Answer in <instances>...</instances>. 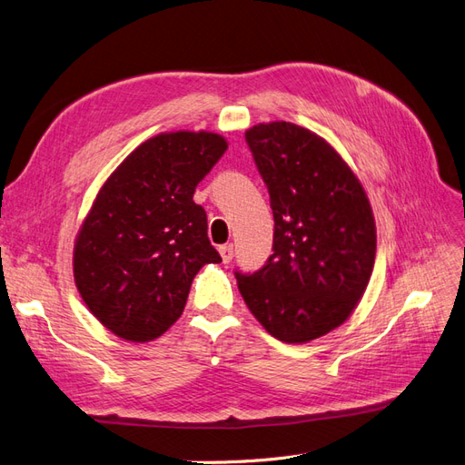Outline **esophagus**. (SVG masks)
Instances as JSON below:
<instances>
[{"label": "esophagus", "mask_w": 465, "mask_h": 465, "mask_svg": "<svg viewBox=\"0 0 465 465\" xmlns=\"http://www.w3.org/2000/svg\"><path fill=\"white\" fill-rule=\"evenodd\" d=\"M219 254H221V258H223L224 263H229V262L232 260V256H234V246H232V244H223V246H219Z\"/></svg>", "instance_id": "1"}]
</instances>
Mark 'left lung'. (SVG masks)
<instances>
[{
    "instance_id": "obj_1",
    "label": "left lung",
    "mask_w": 465,
    "mask_h": 465,
    "mask_svg": "<svg viewBox=\"0 0 465 465\" xmlns=\"http://www.w3.org/2000/svg\"><path fill=\"white\" fill-rule=\"evenodd\" d=\"M246 143L270 192L273 254L236 272L250 312L279 341L306 343L351 316L374 267L376 224L362 184L326 139L291 122L258 124Z\"/></svg>"
}]
</instances>
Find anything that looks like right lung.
Segmentation results:
<instances>
[{
  "instance_id": "obj_1",
  "label": "right lung",
  "mask_w": 465,
  "mask_h": 465,
  "mask_svg": "<svg viewBox=\"0 0 465 465\" xmlns=\"http://www.w3.org/2000/svg\"><path fill=\"white\" fill-rule=\"evenodd\" d=\"M227 147L213 132L159 134L96 193L75 238L74 277L93 316L122 340H157L184 312L195 273L221 262L193 192Z\"/></svg>"
}]
</instances>
